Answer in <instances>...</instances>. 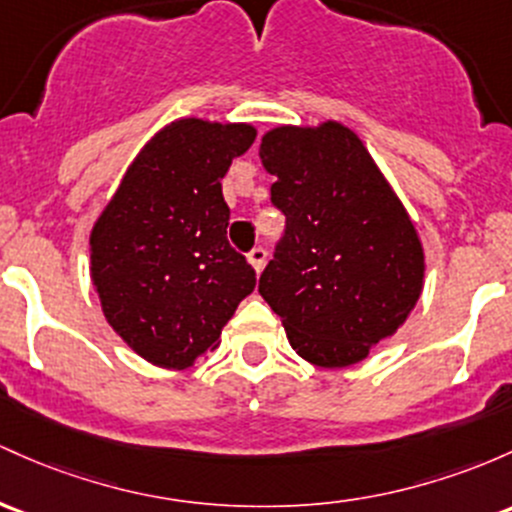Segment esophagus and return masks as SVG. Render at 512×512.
<instances>
[{"label":"esophagus","mask_w":512,"mask_h":512,"mask_svg":"<svg viewBox=\"0 0 512 512\" xmlns=\"http://www.w3.org/2000/svg\"><path fill=\"white\" fill-rule=\"evenodd\" d=\"M247 262H250L252 269H255V272L260 274L262 267H265V262H267V250H265V247H252V250L247 252Z\"/></svg>","instance_id":"obj_1"}]
</instances>
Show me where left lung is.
<instances>
[{
	"label": "left lung",
	"mask_w": 512,
	"mask_h": 512,
	"mask_svg": "<svg viewBox=\"0 0 512 512\" xmlns=\"http://www.w3.org/2000/svg\"><path fill=\"white\" fill-rule=\"evenodd\" d=\"M286 216L260 294L296 355L316 367L362 362L406 323L423 291L418 230L355 131L338 121L262 136Z\"/></svg>",
	"instance_id": "1"
}]
</instances>
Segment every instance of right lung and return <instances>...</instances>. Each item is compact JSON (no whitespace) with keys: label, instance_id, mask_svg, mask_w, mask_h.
<instances>
[{"label":"right lung","instance_id":"1","mask_svg":"<svg viewBox=\"0 0 512 512\" xmlns=\"http://www.w3.org/2000/svg\"><path fill=\"white\" fill-rule=\"evenodd\" d=\"M250 123L179 119L148 140L89 235L92 282L111 328L140 357L192 367L255 289L230 247L221 179L255 143Z\"/></svg>","mask_w":512,"mask_h":512}]
</instances>
